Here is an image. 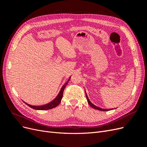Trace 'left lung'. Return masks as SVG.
I'll return each mask as SVG.
<instances>
[{
  "instance_id": "1",
  "label": "left lung",
  "mask_w": 147,
  "mask_h": 147,
  "mask_svg": "<svg viewBox=\"0 0 147 147\" xmlns=\"http://www.w3.org/2000/svg\"><path fill=\"white\" fill-rule=\"evenodd\" d=\"M85 94H86V99H87V101H88V103L89 104V105H90L92 108L94 109H96V110H100V111H109V110H113V109H102V108H100L99 107H97L96 105H94L92 103H91V102L90 100V99H89L88 97L86 94V92L85 91Z\"/></svg>"
}]
</instances>
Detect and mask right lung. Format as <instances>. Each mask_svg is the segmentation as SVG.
<instances>
[{"label":"right lung","mask_w":147,"mask_h":147,"mask_svg":"<svg viewBox=\"0 0 147 147\" xmlns=\"http://www.w3.org/2000/svg\"><path fill=\"white\" fill-rule=\"evenodd\" d=\"M70 77H69L68 80L66 82V83L64 84L63 86H62L61 90H60V91L59 92V94H57V96L56 97V98L55 99H53L51 102H50V103L45 104V105H43L37 106V105H30V104H28V103H26V102H25L24 101L23 102H24L26 104H27L29 107H30V108H32V109H35V110H49V109H51L55 108V107H57V105H58L60 104V102L61 101V99H62V98H63L64 90V89H65L67 84H68V83H69V82L70 80Z\"/></svg>","instance_id":"1"}]
</instances>
